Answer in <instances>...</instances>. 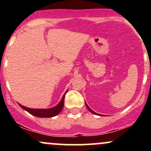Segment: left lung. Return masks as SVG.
Returning <instances> with one entry per match:
<instances>
[{"mask_svg":"<svg viewBox=\"0 0 151 151\" xmlns=\"http://www.w3.org/2000/svg\"><path fill=\"white\" fill-rule=\"evenodd\" d=\"M85 104H86V107H87L88 110H89V111H90V112H91V113H92V114H96V115H99V114H96V113H95V112H94V111H92V110H91V109H90L89 106H88V105H87V104H86V103H85Z\"/></svg>","mask_w":151,"mask_h":151,"instance_id":"left-lung-1","label":"left lung"}]
</instances>
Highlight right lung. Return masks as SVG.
I'll use <instances>...</instances> for the list:
<instances>
[{"label": "right lung", "mask_w": 151, "mask_h": 151, "mask_svg": "<svg viewBox=\"0 0 151 151\" xmlns=\"http://www.w3.org/2000/svg\"><path fill=\"white\" fill-rule=\"evenodd\" d=\"M67 92V91H66L65 94H64L63 97H62L61 101L59 103L58 105H57L56 106L53 107L52 109H30L27 108V107L23 106L20 105V104H18L21 108L25 109V111H27L28 113H30L32 115L35 116L37 117H41V118H50V117H53L55 116L58 115L60 113V111L62 110L64 104H65V96L66 93Z\"/></svg>", "instance_id": "add662e5"}]
</instances>
